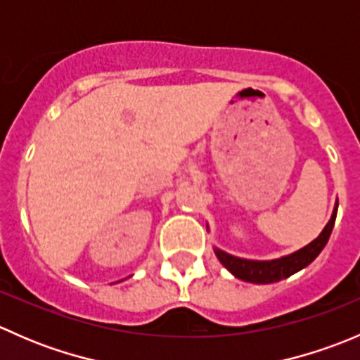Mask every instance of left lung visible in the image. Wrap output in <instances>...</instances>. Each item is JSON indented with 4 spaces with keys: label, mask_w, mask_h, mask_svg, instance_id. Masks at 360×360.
<instances>
[{
    "label": "left lung",
    "mask_w": 360,
    "mask_h": 360,
    "mask_svg": "<svg viewBox=\"0 0 360 360\" xmlns=\"http://www.w3.org/2000/svg\"><path fill=\"white\" fill-rule=\"evenodd\" d=\"M336 212L338 205L335 212H333L331 221H329L328 226L322 230V233L319 235L311 244H308L307 248L291 254V256H285L274 261H250L242 259V257L230 256V254L223 252V250L219 249H216V256L219 257L221 263H223L235 277L242 278V281L254 282V284H271V282H278L282 281V278L291 277L292 274L300 271L301 268L308 266V264L321 254V250L326 248L329 237H331L333 226H335L336 221Z\"/></svg>",
    "instance_id": "8db88e82"
}]
</instances>
